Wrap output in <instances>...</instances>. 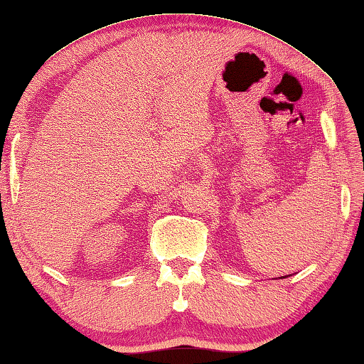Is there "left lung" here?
I'll return each mask as SVG.
<instances>
[{
  "instance_id": "left-lung-1",
  "label": "left lung",
  "mask_w": 364,
  "mask_h": 364,
  "mask_svg": "<svg viewBox=\"0 0 364 364\" xmlns=\"http://www.w3.org/2000/svg\"><path fill=\"white\" fill-rule=\"evenodd\" d=\"M285 277H288V275H285ZM285 277H280V279H285Z\"/></svg>"
}]
</instances>
